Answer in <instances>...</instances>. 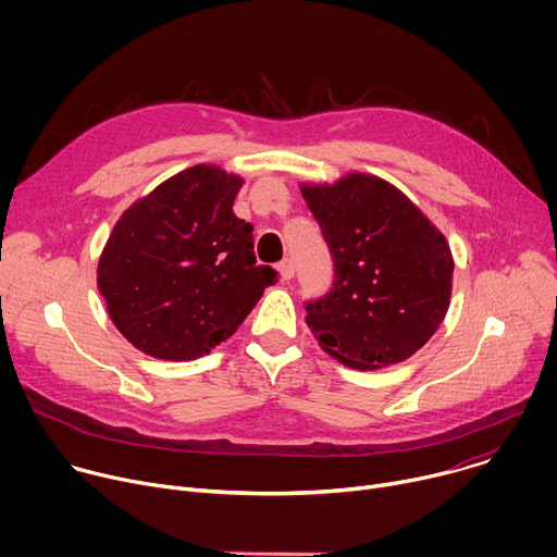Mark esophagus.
<instances>
[{"label": "esophagus", "instance_id": "34e87169", "mask_svg": "<svg viewBox=\"0 0 557 557\" xmlns=\"http://www.w3.org/2000/svg\"><path fill=\"white\" fill-rule=\"evenodd\" d=\"M277 271H280V275H282V280H284V282H286V280H290V277L295 275V264H293V260H290V258L282 260V262L277 264Z\"/></svg>", "mask_w": 557, "mask_h": 557}]
</instances>
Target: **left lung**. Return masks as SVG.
<instances>
[{"instance_id":"obj_1","label":"left lung","mask_w":557,"mask_h":557,"mask_svg":"<svg viewBox=\"0 0 557 557\" xmlns=\"http://www.w3.org/2000/svg\"><path fill=\"white\" fill-rule=\"evenodd\" d=\"M335 264L331 290L306 301V324L344 366L406 361L436 333L451 295L445 235L389 183L350 174L301 185Z\"/></svg>"}]
</instances>
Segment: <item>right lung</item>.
<instances>
[{
	"label": "right lung",
	"mask_w": 557,
	"mask_h": 557,
	"mask_svg": "<svg viewBox=\"0 0 557 557\" xmlns=\"http://www.w3.org/2000/svg\"><path fill=\"white\" fill-rule=\"evenodd\" d=\"M243 178L189 168L134 202L99 260L121 335L149 357L189 361L228 339L277 271L256 264L253 226L233 213Z\"/></svg>",
	"instance_id": "obj_1"
}]
</instances>
